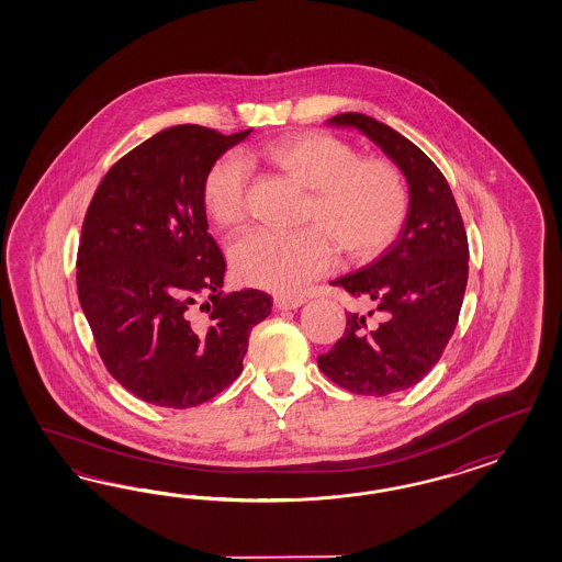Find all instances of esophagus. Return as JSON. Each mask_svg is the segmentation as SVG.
<instances>
[{
  "instance_id": "34e87169",
  "label": "esophagus",
  "mask_w": 562,
  "mask_h": 562,
  "mask_svg": "<svg viewBox=\"0 0 562 562\" xmlns=\"http://www.w3.org/2000/svg\"><path fill=\"white\" fill-rule=\"evenodd\" d=\"M276 306L280 311H290V308H299L301 305H305V299L303 296H290V294H276Z\"/></svg>"
}]
</instances>
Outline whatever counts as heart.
I'll use <instances>...</instances> for the list:
<instances>
[{
	"label": "heart",
	"mask_w": 562,
	"mask_h": 562,
	"mask_svg": "<svg viewBox=\"0 0 562 562\" xmlns=\"http://www.w3.org/2000/svg\"><path fill=\"white\" fill-rule=\"evenodd\" d=\"M259 158L311 189L294 233L254 228L231 243L240 282L282 294L306 289L336 263V247L350 261L381 256L409 214L404 172L385 158H358L352 144L327 132H301L259 148ZM210 218L222 228L243 224L249 212V167L235 153L221 156L202 189Z\"/></svg>",
	"instance_id": "b5f03b06"
}]
</instances>
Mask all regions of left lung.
<instances>
[{"label": "left lung", "instance_id": "left-lung-1", "mask_svg": "<svg viewBox=\"0 0 562 562\" xmlns=\"http://www.w3.org/2000/svg\"><path fill=\"white\" fill-rule=\"evenodd\" d=\"M331 125L357 127L406 175L409 214L400 237L334 286L373 306L346 313V329L317 364L358 395H390L416 385L441 358L460 319L468 284V235L439 167L408 137L362 113H340Z\"/></svg>", "mask_w": 562, "mask_h": 562}]
</instances>
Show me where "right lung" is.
I'll list each match as a JSON object with an SVG mask.
<instances>
[{
    "instance_id": "obj_1",
    "label": "right lung",
    "mask_w": 562,
    "mask_h": 562,
    "mask_svg": "<svg viewBox=\"0 0 562 562\" xmlns=\"http://www.w3.org/2000/svg\"><path fill=\"white\" fill-rule=\"evenodd\" d=\"M249 132L162 130L109 169L86 210L80 305L106 371L154 406L195 408L226 390L272 311L263 290L222 294L226 261L202 198L210 167Z\"/></svg>"
}]
</instances>
